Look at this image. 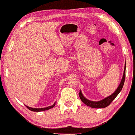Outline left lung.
Returning a JSON list of instances; mask_svg holds the SVG:
<instances>
[{
    "label": "left lung",
    "instance_id": "left-lung-1",
    "mask_svg": "<svg viewBox=\"0 0 135 135\" xmlns=\"http://www.w3.org/2000/svg\"><path fill=\"white\" fill-rule=\"evenodd\" d=\"M125 77H126V62H125V66H124V74L123 76L120 81V84L119 85L118 88H117L115 92L114 93L110 95L109 97L105 98L103 99V100H100L98 102H93L91 101V100H88L87 98H86L83 96V93H82L81 91L80 90L79 92V97L81 100V101L83 102L84 104H86L87 106L90 107L91 108H105L107 107L111 103H112L113 100L118 95L119 93L120 92V91L122 90V88L123 87L124 83L125 80Z\"/></svg>",
    "mask_w": 135,
    "mask_h": 135
}]
</instances>
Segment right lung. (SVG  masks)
Segmentation results:
<instances>
[{
  "mask_svg": "<svg viewBox=\"0 0 135 135\" xmlns=\"http://www.w3.org/2000/svg\"><path fill=\"white\" fill-rule=\"evenodd\" d=\"M56 104V102L55 103H54L53 105H51V106H49V107H45V108H32V107H28V106H26L28 108L29 110L31 111H33V112H41V111H44V110H49V109H51V108H53L54 107H55V105Z\"/></svg>",
  "mask_w": 135,
  "mask_h": 135,
  "instance_id": "right-lung-1",
  "label": "right lung"
}]
</instances>
